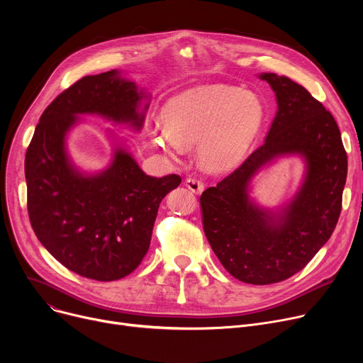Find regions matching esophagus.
I'll return each mask as SVG.
<instances>
[{"label": "esophagus", "mask_w": 363, "mask_h": 363, "mask_svg": "<svg viewBox=\"0 0 363 363\" xmlns=\"http://www.w3.org/2000/svg\"><path fill=\"white\" fill-rule=\"evenodd\" d=\"M185 185H186L189 189H191L193 193H201L203 188H204V182H203L200 178H196V177L186 178Z\"/></svg>", "instance_id": "obj_1"}]
</instances>
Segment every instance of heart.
I'll return each instance as SVG.
<instances>
[{
  "label": "heart",
  "mask_w": 363,
  "mask_h": 363,
  "mask_svg": "<svg viewBox=\"0 0 363 363\" xmlns=\"http://www.w3.org/2000/svg\"><path fill=\"white\" fill-rule=\"evenodd\" d=\"M263 118L262 104L252 92L228 85L188 89L166 101L162 128L151 130V141L169 155L200 144L206 170L233 167L249 148Z\"/></svg>",
  "instance_id": "b5f03b06"
}]
</instances>
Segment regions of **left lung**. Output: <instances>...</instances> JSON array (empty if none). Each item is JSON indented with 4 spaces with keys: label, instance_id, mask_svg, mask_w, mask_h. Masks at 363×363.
<instances>
[{
    "label": "left lung",
    "instance_id": "1",
    "mask_svg": "<svg viewBox=\"0 0 363 363\" xmlns=\"http://www.w3.org/2000/svg\"><path fill=\"white\" fill-rule=\"evenodd\" d=\"M278 111L264 143L216 186L200 197L203 230L234 278L275 284L301 271L335 230L347 178V155L333 114L287 76L263 73ZM298 152L308 175L292 204L272 218L246 197L255 170L277 155Z\"/></svg>",
    "mask_w": 363,
    "mask_h": 363
}]
</instances>
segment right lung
<instances>
[{"label": "right lung", "mask_w": 363, "mask_h": 363, "mask_svg": "<svg viewBox=\"0 0 363 363\" xmlns=\"http://www.w3.org/2000/svg\"><path fill=\"white\" fill-rule=\"evenodd\" d=\"M141 99L135 84L116 70L84 76L44 110L26 150L32 230L52 257L88 279L116 281L138 268L160 201L182 179L177 174L145 175L122 148L107 170L82 177L66 156V132L81 113L141 128Z\"/></svg>", "instance_id": "1"}]
</instances>
